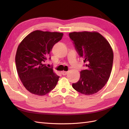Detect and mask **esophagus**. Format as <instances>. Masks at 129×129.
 <instances>
[{"instance_id": "obj_1", "label": "esophagus", "mask_w": 129, "mask_h": 129, "mask_svg": "<svg viewBox=\"0 0 129 129\" xmlns=\"http://www.w3.org/2000/svg\"><path fill=\"white\" fill-rule=\"evenodd\" d=\"M68 72H66V71H62L61 72V74L63 75H66L67 74H68Z\"/></svg>"}]
</instances>
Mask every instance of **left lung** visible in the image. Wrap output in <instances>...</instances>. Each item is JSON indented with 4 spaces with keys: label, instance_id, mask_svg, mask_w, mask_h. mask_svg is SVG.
Listing matches in <instances>:
<instances>
[{
    "label": "left lung",
    "instance_id": "1",
    "mask_svg": "<svg viewBox=\"0 0 129 129\" xmlns=\"http://www.w3.org/2000/svg\"><path fill=\"white\" fill-rule=\"evenodd\" d=\"M69 37L87 67L81 71L79 81L72 86L81 94H94L105 85L110 78L113 49L108 41L97 31H74L70 33Z\"/></svg>",
    "mask_w": 129,
    "mask_h": 129
}]
</instances>
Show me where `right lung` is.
<instances>
[{
    "label": "right lung",
    "instance_id": "add662e5",
    "mask_svg": "<svg viewBox=\"0 0 129 129\" xmlns=\"http://www.w3.org/2000/svg\"><path fill=\"white\" fill-rule=\"evenodd\" d=\"M62 36L61 33L35 30L19 44L15 55L16 70L24 86L31 94L44 96L55 87L60 76L44 63Z\"/></svg>",
    "mask_w": 129,
    "mask_h": 129
}]
</instances>
